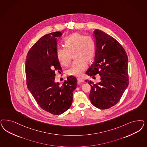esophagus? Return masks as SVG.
<instances>
[{
    "label": "esophagus",
    "mask_w": 147,
    "mask_h": 147,
    "mask_svg": "<svg viewBox=\"0 0 147 147\" xmlns=\"http://www.w3.org/2000/svg\"><path fill=\"white\" fill-rule=\"evenodd\" d=\"M83 81H84V80L81 78H77V82H78V84H80L81 83L83 82Z\"/></svg>",
    "instance_id": "esophagus-1"
}]
</instances>
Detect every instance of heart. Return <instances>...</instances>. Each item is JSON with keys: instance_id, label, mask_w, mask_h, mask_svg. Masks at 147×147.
I'll return each instance as SVG.
<instances>
[{"instance_id": "b5f03b06", "label": "heart", "mask_w": 147, "mask_h": 147, "mask_svg": "<svg viewBox=\"0 0 147 147\" xmlns=\"http://www.w3.org/2000/svg\"><path fill=\"white\" fill-rule=\"evenodd\" d=\"M65 47H57V55L60 64L67 66L74 55L76 61L67 70L69 75L80 76L87 67L86 62L92 61L95 57V43L92 39L81 33H73L66 38Z\"/></svg>"}]
</instances>
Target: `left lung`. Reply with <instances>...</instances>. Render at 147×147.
<instances>
[{"label":"left lung","mask_w":147,"mask_h":147,"mask_svg":"<svg viewBox=\"0 0 147 147\" xmlns=\"http://www.w3.org/2000/svg\"><path fill=\"white\" fill-rule=\"evenodd\" d=\"M95 62L86 72L88 76L99 74L101 81L91 86L89 95L91 104L107 109L117 104L129 84L128 56L124 48L111 36L95 29Z\"/></svg>","instance_id":"1"}]
</instances>
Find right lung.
Masks as SVG:
<instances>
[{
  "label": "right lung",
  "mask_w": 147,
  "mask_h": 147,
  "mask_svg": "<svg viewBox=\"0 0 147 147\" xmlns=\"http://www.w3.org/2000/svg\"><path fill=\"white\" fill-rule=\"evenodd\" d=\"M61 32L44 35L28 51L25 73L28 90L39 106L53 115H61L71 107L77 79L69 76L61 86L56 83L55 72L62 69L57 55V38Z\"/></svg>",
  "instance_id": "1"
}]
</instances>
